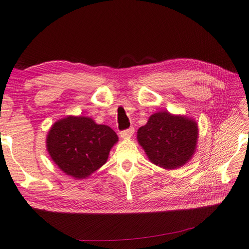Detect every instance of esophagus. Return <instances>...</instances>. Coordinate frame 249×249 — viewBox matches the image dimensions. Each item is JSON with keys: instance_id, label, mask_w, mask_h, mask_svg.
<instances>
[{"instance_id": "obj_1", "label": "esophagus", "mask_w": 249, "mask_h": 249, "mask_svg": "<svg viewBox=\"0 0 249 249\" xmlns=\"http://www.w3.org/2000/svg\"><path fill=\"white\" fill-rule=\"evenodd\" d=\"M133 134H134V127H130V128H127V130L122 131L121 132V137H122V138H124V139L131 138Z\"/></svg>"}]
</instances>
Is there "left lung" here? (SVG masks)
Here are the masks:
<instances>
[{
  "label": "left lung",
  "mask_w": 249,
  "mask_h": 249,
  "mask_svg": "<svg viewBox=\"0 0 249 249\" xmlns=\"http://www.w3.org/2000/svg\"><path fill=\"white\" fill-rule=\"evenodd\" d=\"M198 124L194 118L168 111L150 115L137 132V140L152 164L174 170L190 161L196 149Z\"/></svg>",
  "instance_id": "8db88e82"
}]
</instances>
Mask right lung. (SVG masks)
Wrapping results in <instances>:
<instances>
[{"label":"right lung","instance_id":"obj_1","mask_svg":"<svg viewBox=\"0 0 249 249\" xmlns=\"http://www.w3.org/2000/svg\"><path fill=\"white\" fill-rule=\"evenodd\" d=\"M117 141L118 137L110 126L98 124L90 117L68 115L51 125L46 148L66 175L85 179L106 164Z\"/></svg>","mask_w":249,"mask_h":249}]
</instances>
